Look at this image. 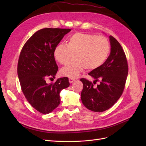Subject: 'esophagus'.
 I'll use <instances>...</instances> for the list:
<instances>
[{
	"label": "esophagus",
	"mask_w": 146,
	"mask_h": 146,
	"mask_svg": "<svg viewBox=\"0 0 146 146\" xmlns=\"http://www.w3.org/2000/svg\"><path fill=\"white\" fill-rule=\"evenodd\" d=\"M75 81V78H72V77H69V82L70 83H72V82H74Z\"/></svg>",
	"instance_id": "34e87169"
}]
</instances>
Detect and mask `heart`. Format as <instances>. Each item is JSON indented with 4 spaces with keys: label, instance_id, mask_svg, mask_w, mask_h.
I'll use <instances>...</instances> for the list:
<instances>
[{
    "label": "heart",
    "instance_id": "heart-1",
    "mask_svg": "<svg viewBox=\"0 0 146 146\" xmlns=\"http://www.w3.org/2000/svg\"><path fill=\"white\" fill-rule=\"evenodd\" d=\"M110 52V46L105 37L77 33L68 38L66 44H57L53 54L57 62L66 64L73 54L74 58L61 69L60 73L65 76L76 77L85 68L91 70L100 67L107 60Z\"/></svg>",
    "mask_w": 146,
    "mask_h": 146
}]
</instances>
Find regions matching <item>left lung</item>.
I'll list each match as a JSON object with an SVG mask.
<instances>
[{
	"instance_id": "left-lung-1",
	"label": "left lung",
	"mask_w": 146,
	"mask_h": 146,
	"mask_svg": "<svg viewBox=\"0 0 146 146\" xmlns=\"http://www.w3.org/2000/svg\"><path fill=\"white\" fill-rule=\"evenodd\" d=\"M111 52L104 64L88 73L94 79L92 83L86 78H81L83 88L81 92L83 104L95 112L107 110L120 98L124 90L129 68L126 56L119 42L110 36ZM100 83L96 88L94 84Z\"/></svg>"
}]
</instances>
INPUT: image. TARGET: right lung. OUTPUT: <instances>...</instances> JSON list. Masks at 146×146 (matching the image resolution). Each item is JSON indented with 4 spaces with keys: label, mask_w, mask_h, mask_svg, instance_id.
I'll return each instance as SVG.
<instances>
[{
    "label": "right lung",
    "mask_w": 146,
    "mask_h": 146,
    "mask_svg": "<svg viewBox=\"0 0 146 146\" xmlns=\"http://www.w3.org/2000/svg\"><path fill=\"white\" fill-rule=\"evenodd\" d=\"M69 29L46 28L35 33L22 48L17 64V76L21 90L32 107L48 114L60 104L61 91L69 86L68 77L60 78L54 83L46 78H55L58 71L54 57L55 47Z\"/></svg>",
    "instance_id": "1"
}]
</instances>
